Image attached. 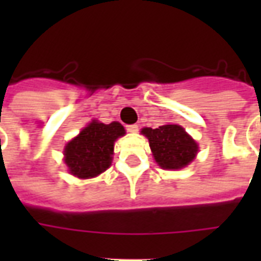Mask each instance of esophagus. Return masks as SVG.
<instances>
[{
	"instance_id": "34e87169",
	"label": "esophagus",
	"mask_w": 261,
	"mask_h": 261,
	"mask_svg": "<svg viewBox=\"0 0 261 261\" xmlns=\"http://www.w3.org/2000/svg\"><path fill=\"white\" fill-rule=\"evenodd\" d=\"M127 131H128V133H131V134H136V133H138V125L137 124L127 125Z\"/></svg>"
}]
</instances>
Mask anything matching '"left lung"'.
<instances>
[{
  "label": "left lung",
  "mask_w": 261,
  "mask_h": 261,
  "mask_svg": "<svg viewBox=\"0 0 261 261\" xmlns=\"http://www.w3.org/2000/svg\"><path fill=\"white\" fill-rule=\"evenodd\" d=\"M141 133L147 137L153 159L162 169H181L192 164L198 152L197 142L177 124H165L158 128L145 127Z\"/></svg>",
  "instance_id": "left-lung-1"
}]
</instances>
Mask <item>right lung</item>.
Wrapping results in <instances>:
<instances>
[{
    "label": "right lung",
    "mask_w": 261,
    "mask_h": 261,
    "mask_svg": "<svg viewBox=\"0 0 261 261\" xmlns=\"http://www.w3.org/2000/svg\"><path fill=\"white\" fill-rule=\"evenodd\" d=\"M124 134V127L117 121L105 124L92 120L65 145L64 162L69 173L80 179H92L103 173L112 165L114 141Z\"/></svg>",
    "instance_id": "obj_1"
}]
</instances>
